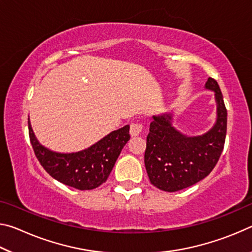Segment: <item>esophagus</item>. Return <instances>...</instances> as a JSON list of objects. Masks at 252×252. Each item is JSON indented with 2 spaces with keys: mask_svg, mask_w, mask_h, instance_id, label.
Returning <instances> with one entry per match:
<instances>
[{
  "mask_svg": "<svg viewBox=\"0 0 252 252\" xmlns=\"http://www.w3.org/2000/svg\"><path fill=\"white\" fill-rule=\"evenodd\" d=\"M142 129H143V126L141 123H138V122L131 123V126H130L131 136H138L142 132Z\"/></svg>",
  "mask_w": 252,
  "mask_h": 252,
  "instance_id": "obj_1",
  "label": "esophagus"
}]
</instances>
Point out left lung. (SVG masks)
I'll use <instances>...</instances> for the list:
<instances>
[{"label":"left lung","instance_id":"1","mask_svg":"<svg viewBox=\"0 0 252 252\" xmlns=\"http://www.w3.org/2000/svg\"><path fill=\"white\" fill-rule=\"evenodd\" d=\"M206 89L215 91L217 121L210 131L187 136L172 126V114L153 116L147 136L144 164L150 182L158 189L174 192L206 178L222 153L227 133V109L215 79Z\"/></svg>","mask_w":252,"mask_h":252}]
</instances>
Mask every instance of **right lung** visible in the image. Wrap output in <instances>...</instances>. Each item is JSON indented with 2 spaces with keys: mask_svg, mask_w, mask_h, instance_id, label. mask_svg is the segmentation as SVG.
<instances>
[{
  "mask_svg": "<svg viewBox=\"0 0 252 252\" xmlns=\"http://www.w3.org/2000/svg\"><path fill=\"white\" fill-rule=\"evenodd\" d=\"M29 135L42 167L55 180L79 190L95 189L106 181L123 147L130 140L129 126L112 131L85 150L75 153L51 151L37 141L31 123Z\"/></svg>",
  "mask_w": 252,
  "mask_h": 252,
  "instance_id": "add662e5",
  "label": "right lung"
}]
</instances>
